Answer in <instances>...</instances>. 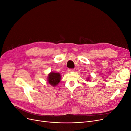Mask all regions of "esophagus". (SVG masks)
<instances>
[{
  "label": "esophagus",
  "mask_w": 131,
  "mask_h": 131,
  "mask_svg": "<svg viewBox=\"0 0 131 131\" xmlns=\"http://www.w3.org/2000/svg\"><path fill=\"white\" fill-rule=\"evenodd\" d=\"M68 71H69V72H73V71H74V70L73 69H69Z\"/></svg>",
  "instance_id": "esophagus-1"
}]
</instances>
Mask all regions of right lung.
Masks as SVG:
<instances>
[{"label":"right lung","mask_w":131,"mask_h":131,"mask_svg":"<svg viewBox=\"0 0 131 131\" xmlns=\"http://www.w3.org/2000/svg\"><path fill=\"white\" fill-rule=\"evenodd\" d=\"M61 79L60 74L59 73H54V72H51L48 74V82L50 85L53 86H56L59 83Z\"/></svg>","instance_id":"add662e5"}]
</instances>
